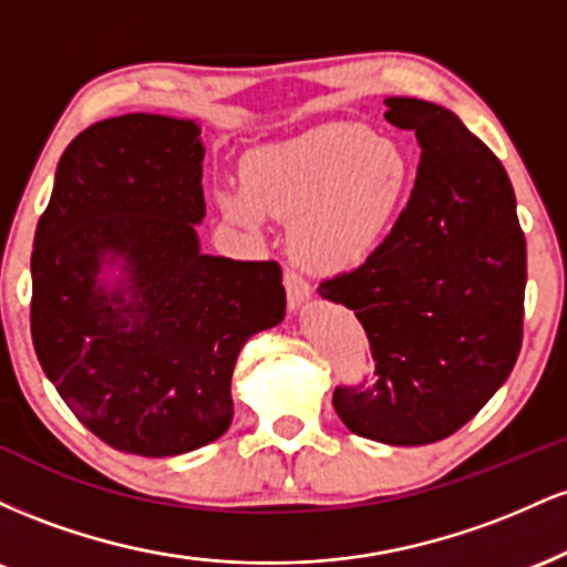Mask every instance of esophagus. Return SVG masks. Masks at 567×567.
<instances>
[{
	"label": "esophagus",
	"mask_w": 567,
	"mask_h": 567,
	"mask_svg": "<svg viewBox=\"0 0 567 567\" xmlns=\"http://www.w3.org/2000/svg\"><path fill=\"white\" fill-rule=\"evenodd\" d=\"M285 292H288L290 309H301L311 298V285L298 271H285Z\"/></svg>",
	"instance_id": "34e87169"
}]
</instances>
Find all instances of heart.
Masks as SVG:
<instances>
[{
    "instance_id": "heart-1",
    "label": "heart",
    "mask_w": 567,
    "mask_h": 567,
    "mask_svg": "<svg viewBox=\"0 0 567 567\" xmlns=\"http://www.w3.org/2000/svg\"><path fill=\"white\" fill-rule=\"evenodd\" d=\"M413 186L400 143L351 122H330L252 148L243 186H218L224 216L261 231L266 213L290 220V247L306 269L347 275L392 237Z\"/></svg>"
}]
</instances>
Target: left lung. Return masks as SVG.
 I'll return each instance as SVG.
<instances>
[{"label":"left lung","mask_w":567,"mask_h":567,"mask_svg":"<svg viewBox=\"0 0 567 567\" xmlns=\"http://www.w3.org/2000/svg\"><path fill=\"white\" fill-rule=\"evenodd\" d=\"M413 130L421 165L389 243L360 269L324 279L373 349V386H338L349 432L383 445L451 437L509 379L523 343L525 234L501 162L451 109L386 97Z\"/></svg>","instance_id":"8db88e82"}]
</instances>
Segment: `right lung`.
Instances as JSON below:
<instances>
[{"label": "right lung", "instance_id": "right-lung-1", "mask_svg": "<svg viewBox=\"0 0 567 567\" xmlns=\"http://www.w3.org/2000/svg\"><path fill=\"white\" fill-rule=\"evenodd\" d=\"M199 133L162 114L84 130L58 162L31 252L44 375L90 432L148 458L197 451L229 429L239 351L285 320L275 261L199 250Z\"/></svg>", "mask_w": 567, "mask_h": 567}]
</instances>
